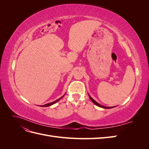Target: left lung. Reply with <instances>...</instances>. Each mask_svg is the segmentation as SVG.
Wrapping results in <instances>:
<instances>
[{
    "label": "left lung",
    "mask_w": 149,
    "mask_h": 149,
    "mask_svg": "<svg viewBox=\"0 0 149 149\" xmlns=\"http://www.w3.org/2000/svg\"><path fill=\"white\" fill-rule=\"evenodd\" d=\"M88 95H89V94H88ZM89 98H90V100H91V101L94 103V104H95L96 105V106H97L98 107H102V108H104V109H111V108H113V107H115V106H113V107H106V106H102V105H101L100 104H99L98 102H97L95 100H94L89 95Z\"/></svg>",
    "instance_id": "8db88e82"
}]
</instances>
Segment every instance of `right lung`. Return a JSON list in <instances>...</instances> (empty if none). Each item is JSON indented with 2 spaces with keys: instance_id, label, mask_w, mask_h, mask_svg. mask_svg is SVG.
<instances>
[{
  "instance_id": "add662e5",
  "label": "right lung",
  "mask_w": 149,
  "mask_h": 149,
  "mask_svg": "<svg viewBox=\"0 0 149 149\" xmlns=\"http://www.w3.org/2000/svg\"><path fill=\"white\" fill-rule=\"evenodd\" d=\"M65 94L63 96H61L60 98H59V99H58L57 100H56V101H53V102H49V103H48V104H45V105H42V106H41L42 107H48V106H52V105H53V104H54L55 103H56V102H57L58 101H59L64 96H65Z\"/></svg>"
}]
</instances>
